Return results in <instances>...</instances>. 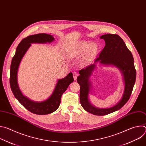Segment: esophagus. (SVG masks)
<instances>
[{"mask_svg":"<svg viewBox=\"0 0 146 146\" xmlns=\"http://www.w3.org/2000/svg\"><path fill=\"white\" fill-rule=\"evenodd\" d=\"M78 73L77 72H73V77H74V80H77V78L78 77Z\"/></svg>","mask_w":146,"mask_h":146,"instance_id":"esophagus-1","label":"esophagus"}]
</instances>
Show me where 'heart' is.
Instances as JSON below:
<instances>
[{"label":"heart","mask_w":146,"mask_h":146,"mask_svg":"<svg viewBox=\"0 0 146 146\" xmlns=\"http://www.w3.org/2000/svg\"><path fill=\"white\" fill-rule=\"evenodd\" d=\"M98 51V45L95 43H90L87 41H78L70 46L68 50V56L75 58L86 52V56L90 59L93 58Z\"/></svg>","instance_id":"1"}]
</instances>
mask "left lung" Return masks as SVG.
<instances>
[{
    "instance_id": "obj_1",
    "label": "left lung",
    "mask_w": 146,
    "mask_h": 146,
    "mask_svg": "<svg viewBox=\"0 0 146 146\" xmlns=\"http://www.w3.org/2000/svg\"><path fill=\"white\" fill-rule=\"evenodd\" d=\"M105 41V46L94 63L79 71L77 81L80 86V101L85 110L96 115H105L119 110L129 100L135 85L136 72L131 52L123 40L115 34H106L100 37ZM98 63L113 66L118 68L123 76L124 90L120 100L109 108H98L91 103L89 96L92 92L90 77Z\"/></svg>"
}]
</instances>
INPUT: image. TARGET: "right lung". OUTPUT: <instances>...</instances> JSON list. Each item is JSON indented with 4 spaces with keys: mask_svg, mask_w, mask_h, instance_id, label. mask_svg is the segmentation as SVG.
<instances>
[{
    "mask_svg": "<svg viewBox=\"0 0 146 146\" xmlns=\"http://www.w3.org/2000/svg\"><path fill=\"white\" fill-rule=\"evenodd\" d=\"M55 40L54 37L48 34L39 33L31 35L24 38L16 48L15 54L12 59L10 66V84L11 91L18 101L32 113L38 115H46L52 113L58 109L61 100V96L73 82L72 72L65 77L58 79L51 95L46 100L36 102L24 95L21 91L18 82V72L23 57L33 43H51Z\"/></svg>",
    "mask_w": 146,
    "mask_h": 146,
    "instance_id": "add662e5",
    "label": "right lung"
}]
</instances>
